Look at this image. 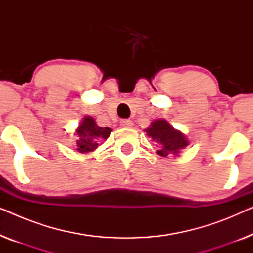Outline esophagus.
<instances>
[{
	"instance_id": "obj_1",
	"label": "esophagus",
	"mask_w": 253,
	"mask_h": 253,
	"mask_svg": "<svg viewBox=\"0 0 253 253\" xmlns=\"http://www.w3.org/2000/svg\"><path fill=\"white\" fill-rule=\"evenodd\" d=\"M120 124H121V126H123V127L133 126V122L131 120H121Z\"/></svg>"
}]
</instances>
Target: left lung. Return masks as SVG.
<instances>
[{
	"mask_svg": "<svg viewBox=\"0 0 253 253\" xmlns=\"http://www.w3.org/2000/svg\"><path fill=\"white\" fill-rule=\"evenodd\" d=\"M145 132L158 144L159 150L157 153L160 157H168L169 154L178 157L181 151L190 144L184 133L176 130L168 121L164 119L153 121L151 126L145 129Z\"/></svg>",
	"mask_w": 253,
	"mask_h": 253,
	"instance_id": "left-lung-1",
	"label": "left lung"
}]
</instances>
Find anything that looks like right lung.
I'll return each instance as SVG.
<instances>
[{"mask_svg": "<svg viewBox=\"0 0 253 253\" xmlns=\"http://www.w3.org/2000/svg\"><path fill=\"white\" fill-rule=\"evenodd\" d=\"M112 131L110 127L99 126L92 116H84L74 133L76 136V146H77L76 150L82 154L95 151L100 143L110 136Z\"/></svg>", "mask_w": 253, "mask_h": 253, "instance_id": "right-lung-1", "label": "right lung"}]
</instances>
